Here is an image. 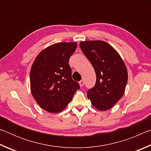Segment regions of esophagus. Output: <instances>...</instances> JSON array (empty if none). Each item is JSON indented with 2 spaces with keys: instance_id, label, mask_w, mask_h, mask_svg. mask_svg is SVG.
<instances>
[{
  "instance_id": "obj_1",
  "label": "esophagus",
  "mask_w": 151,
  "mask_h": 151,
  "mask_svg": "<svg viewBox=\"0 0 151 151\" xmlns=\"http://www.w3.org/2000/svg\"><path fill=\"white\" fill-rule=\"evenodd\" d=\"M79 85H80V86H83V85H84V81H79Z\"/></svg>"
}]
</instances>
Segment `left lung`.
Returning a JSON list of instances; mask_svg holds the SVG:
<instances>
[{
  "label": "left lung",
  "mask_w": 151,
  "mask_h": 151,
  "mask_svg": "<svg viewBox=\"0 0 151 151\" xmlns=\"http://www.w3.org/2000/svg\"><path fill=\"white\" fill-rule=\"evenodd\" d=\"M80 48L93 65L96 80L87 97L96 109L112 108L123 96L128 73L123 60L111 45L102 40L84 41Z\"/></svg>",
  "instance_id": "8db88e82"
}]
</instances>
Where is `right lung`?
<instances>
[{
    "mask_svg": "<svg viewBox=\"0 0 151 151\" xmlns=\"http://www.w3.org/2000/svg\"><path fill=\"white\" fill-rule=\"evenodd\" d=\"M77 44L58 42L50 45L37 56L30 73V89L39 105L50 112L65 108L80 88L72 78L68 60Z\"/></svg>",
    "mask_w": 151,
    "mask_h": 151,
    "instance_id": "1",
    "label": "right lung"
}]
</instances>
